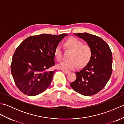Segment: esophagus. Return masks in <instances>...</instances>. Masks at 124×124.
Returning <instances> with one entry per match:
<instances>
[{
  "label": "esophagus",
  "instance_id": "esophagus-1",
  "mask_svg": "<svg viewBox=\"0 0 124 124\" xmlns=\"http://www.w3.org/2000/svg\"><path fill=\"white\" fill-rule=\"evenodd\" d=\"M62 71L64 73H66V74H68V73H69L70 72L69 71H67V70H62Z\"/></svg>",
  "mask_w": 124,
  "mask_h": 124
}]
</instances>
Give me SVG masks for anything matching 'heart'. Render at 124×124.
Returning a JSON list of instances; mask_svg holds the SVG:
<instances>
[{
	"label": "heart",
	"mask_w": 124,
	"mask_h": 124,
	"mask_svg": "<svg viewBox=\"0 0 124 124\" xmlns=\"http://www.w3.org/2000/svg\"><path fill=\"white\" fill-rule=\"evenodd\" d=\"M65 46L71 49L72 52L70 55L69 61H64L57 65L60 69L63 70H73L79 67L85 66L91 60L92 51L91 46L83 43L79 39L71 37L65 42ZM54 55L57 61H61L63 59L62 49L60 45L56 47Z\"/></svg>",
	"instance_id": "obj_1"
}]
</instances>
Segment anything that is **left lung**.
Wrapping results in <instances>:
<instances>
[{"instance_id": "left-lung-1", "label": "left lung", "mask_w": 124, "mask_h": 124, "mask_svg": "<svg viewBox=\"0 0 124 124\" xmlns=\"http://www.w3.org/2000/svg\"><path fill=\"white\" fill-rule=\"evenodd\" d=\"M74 35L87 42L91 47L92 54L87 64L76 72V79L70 86L83 95H93L106 86L111 77L112 52L108 44L100 37L86 32Z\"/></svg>"}]
</instances>
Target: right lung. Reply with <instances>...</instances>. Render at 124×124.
I'll return each mask as SVG.
<instances>
[{"mask_svg":"<svg viewBox=\"0 0 124 124\" xmlns=\"http://www.w3.org/2000/svg\"><path fill=\"white\" fill-rule=\"evenodd\" d=\"M67 35L30 36L17 47L10 70L15 85L22 93L30 96L37 95L50 86L56 70H48L55 65V49Z\"/></svg>","mask_w":124,"mask_h":124,"instance_id":"right-lung-1","label":"right lung"}]
</instances>
